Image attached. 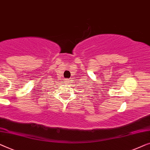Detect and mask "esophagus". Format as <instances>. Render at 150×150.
Masks as SVG:
<instances>
[{"label": "esophagus", "mask_w": 150, "mask_h": 150, "mask_svg": "<svg viewBox=\"0 0 150 150\" xmlns=\"http://www.w3.org/2000/svg\"><path fill=\"white\" fill-rule=\"evenodd\" d=\"M64 82H65V83H69V79H65L64 80Z\"/></svg>", "instance_id": "esophagus-1"}]
</instances>
